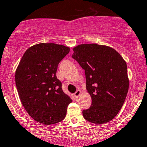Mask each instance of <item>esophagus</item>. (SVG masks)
<instances>
[{
	"mask_svg": "<svg viewBox=\"0 0 147 147\" xmlns=\"http://www.w3.org/2000/svg\"><path fill=\"white\" fill-rule=\"evenodd\" d=\"M81 91L80 90H77L76 92H75V93L74 94V96H75V98H78L79 96H80V95H81Z\"/></svg>",
	"mask_w": 147,
	"mask_h": 147,
	"instance_id": "obj_1",
	"label": "esophagus"
}]
</instances>
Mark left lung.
Returning a JSON list of instances; mask_svg holds the SVG:
<instances>
[{"mask_svg":"<svg viewBox=\"0 0 147 147\" xmlns=\"http://www.w3.org/2000/svg\"><path fill=\"white\" fill-rule=\"evenodd\" d=\"M72 50V57L84 69L86 90L92 97L83 116L94 124L109 123L120 111L129 89L126 62L108 46L80 44Z\"/></svg>","mask_w":147,"mask_h":147,"instance_id":"obj_1","label":"left lung"}]
</instances>
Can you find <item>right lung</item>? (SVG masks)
Instances as JSON below:
<instances>
[{
	"label": "right lung",
	"mask_w": 147,
	"mask_h": 147,
	"mask_svg": "<svg viewBox=\"0 0 147 147\" xmlns=\"http://www.w3.org/2000/svg\"><path fill=\"white\" fill-rule=\"evenodd\" d=\"M69 52V47L61 44H35L26 51L16 69L15 83L23 106L34 120L46 125L62 121L72 102L55 75Z\"/></svg>",
	"instance_id": "right-lung-1"
}]
</instances>
